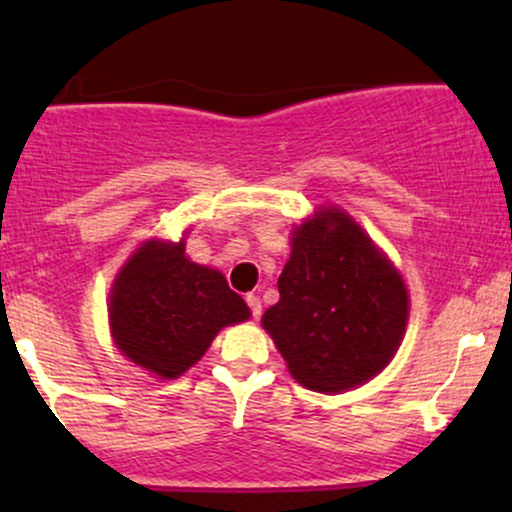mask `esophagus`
<instances>
[{
    "mask_svg": "<svg viewBox=\"0 0 512 512\" xmlns=\"http://www.w3.org/2000/svg\"><path fill=\"white\" fill-rule=\"evenodd\" d=\"M245 301H248V305H250L252 317H255V320H260V315H262V303H260V298H257L255 293H248V296H245Z\"/></svg>",
    "mask_w": 512,
    "mask_h": 512,
    "instance_id": "obj_1",
    "label": "esophagus"
}]
</instances>
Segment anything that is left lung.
Segmentation results:
<instances>
[{
    "label": "left lung",
    "mask_w": 512,
    "mask_h": 512,
    "mask_svg": "<svg viewBox=\"0 0 512 512\" xmlns=\"http://www.w3.org/2000/svg\"><path fill=\"white\" fill-rule=\"evenodd\" d=\"M407 315L402 276L356 221L325 209L293 231L279 303L264 310L262 325L298 383L339 392L390 363Z\"/></svg>",
    "instance_id": "obj_1"
}]
</instances>
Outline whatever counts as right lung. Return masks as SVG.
<instances>
[{"mask_svg":"<svg viewBox=\"0 0 512 512\" xmlns=\"http://www.w3.org/2000/svg\"><path fill=\"white\" fill-rule=\"evenodd\" d=\"M250 317L221 272L185 257V243L149 240L125 264L110 293V327L129 361L178 378L226 325Z\"/></svg>","mask_w":512,"mask_h":512,"instance_id":"1","label":"right lung"}]
</instances>
